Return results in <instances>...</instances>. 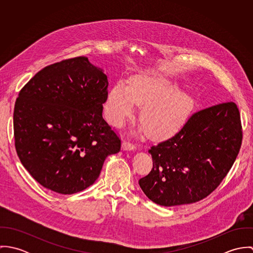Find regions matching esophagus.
<instances>
[{
  "mask_svg": "<svg viewBox=\"0 0 253 253\" xmlns=\"http://www.w3.org/2000/svg\"><path fill=\"white\" fill-rule=\"evenodd\" d=\"M123 150H134L136 148V145L131 143L130 140H126L122 144Z\"/></svg>",
  "mask_w": 253,
  "mask_h": 253,
  "instance_id": "1",
  "label": "esophagus"
}]
</instances>
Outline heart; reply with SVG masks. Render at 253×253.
I'll return each mask as SVG.
<instances>
[{"label": "heart", "mask_w": 253, "mask_h": 253, "mask_svg": "<svg viewBox=\"0 0 253 253\" xmlns=\"http://www.w3.org/2000/svg\"><path fill=\"white\" fill-rule=\"evenodd\" d=\"M175 89L176 85L169 79L152 75L134 76L128 86L119 82L109 91L106 118L111 125L121 127L132 116L135 104L142 105L139 117L149 134L169 136L180 128L193 106L188 93Z\"/></svg>", "instance_id": "obj_1"}]
</instances>
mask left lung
Here are the masks:
<instances>
[{
    "mask_svg": "<svg viewBox=\"0 0 253 253\" xmlns=\"http://www.w3.org/2000/svg\"><path fill=\"white\" fill-rule=\"evenodd\" d=\"M242 140L241 116L235 102L196 112L172 137L149 149L153 169L139 179V185L160 206L199 202L225 178Z\"/></svg>",
    "mask_w": 253,
    "mask_h": 253,
    "instance_id": "obj_1",
    "label": "left lung"
}]
</instances>
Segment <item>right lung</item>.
Returning a JSON list of instances; mask_svg holds the SVG:
<instances>
[{
  "label": "right lung",
  "instance_id": "1",
  "mask_svg": "<svg viewBox=\"0 0 253 253\" xmlns=\"http://www.w3.org/2000/svg\"><path fill=\"white\" fill-rule=\"evenodd\" d=\"M108 80L87 57L48 65L22 87L13 112L17 156L32 177L71 195L92 185L121 139L102 117Z\"/></svg>",
  "mask_w": 253,
  "mask_h": 253
}]
</instances>
